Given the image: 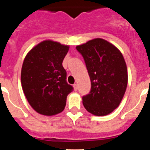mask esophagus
Here are the masks:
<instances>
[{
	"instance_id": "1",
	"label": "esophagus",
	"mask_w": 150,
	"mask_h": 150,
	"mask_svg": "<svg viewBox=\"0 0 150 150\" xmlns=\"http://www.w3.org/2000/svg\"><path fill=\"white\" fill-rule=\"evenodd\" d=\"M74 91H77V89H78L77 84H74Z\"/></svg>"
}]
</instances>
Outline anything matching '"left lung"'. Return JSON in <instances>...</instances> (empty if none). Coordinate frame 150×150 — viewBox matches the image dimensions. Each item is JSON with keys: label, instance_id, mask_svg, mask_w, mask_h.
<instances>
[{"label": "left lung", "instance_id": "obj_1", "mask_svg": "<svg viewBox=\"0 0 150 150\" xmlns=\"http://www.w3.org/2000/svg\"><path fill=\"white\" fill-rule=\"evenodd\" d=\"M83 55L91 80L89 94L83 97L88 112L107 116L121 103L128 84V71L122 54L117 47L101 38L76 46Z\"/></svg>", "mask_w": 150, "mask_h": 150}]
</instances>
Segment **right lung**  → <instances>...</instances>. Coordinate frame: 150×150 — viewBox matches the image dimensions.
Masks as SVG:
<instances>
[{
	"label": "right lung",
	"instance_id": "add662e5",
	"mask_svg": "<svg viewBox=\"0 0 150 150\" xmlns=\"http://www.w3.org/2000/svg\"><path fill=\"white\" fill-rule=\"evenodd\" d=\"M69 46L46 40L28 52L22 64L21 83L30 107L44 116L64 110L67 97L73 90L66 81L62 62Z\"/></svg>",
	"mask_w": 150,
	"mask_h": 150
}]
</instances>
